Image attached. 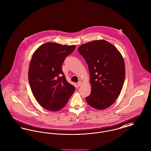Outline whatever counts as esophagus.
I'll return each instance as SVG.
<instances>
[{
  "label": "esophagus",
  "instance_id": "obj_1",
  "mask_svg": "<svg viewBox=\"0 0 151 151\" xmlns=\"http://www.w3.org/2000/svg\"><path fill=\"white\" fill-rule=\"evenodd\" d=\"M81 85H82V82H81V81H79V82H78V83H77L78 86H80Z\"/></svg>",
  "mask_w": 151,
  "mask_h": 151
}]
</instances>
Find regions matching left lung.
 <instances>
[{
	"label": "left lung",
	"instance_id": "left-lung-1",
	"mask_svg": "<svg viewBox=\"0 0 151 151\" xmlns=\"http://www.w3.org/2000/svg\"><path fill=\"white\" fill-rule=\"evenodd\" d=\"M78 51L88 63L91 76L88 104L99 110L109 107L120 95L125 80V63L120 52L105 40L83 44Z\"/></svg>",
	"mask_w": 151,
	"mask_h": 151
}]
</instances>
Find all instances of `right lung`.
<instances>
[{
	"instance_id": "add662e5",
	"label": "right lung",
	"mask_w": 151,
	"mask_h": 151,
	"mask_svg": "<svg viewBox=\"0 0 151 151\" xmlns=\"http://www.w3.org/2000/svg\"><path fill=\"white\" fill-rule=\"evenodd\" d=\"M75 48V45L47 42L32 55L29 69L31 89L40 106L48 111L63 108L76 90L66 81L62 69L65 58Z\"/></svg>"
}]
</instances>
